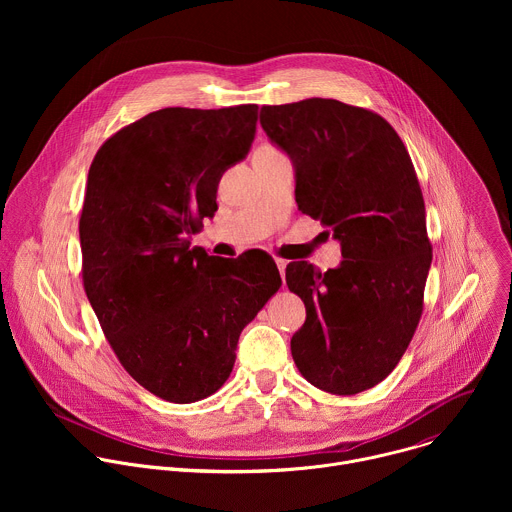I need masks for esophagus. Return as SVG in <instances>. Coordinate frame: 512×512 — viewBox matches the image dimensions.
Wrapping results in <instances>:
<instances>
[{"mask_svg":"<svg viewBox=\"0 0 512 512\" xmlns=\"http://www.w3.org/2000/svg\"><path fill=\"white\" fill-rule=\"evenodd\" d=\"M275 265H277V269H279V273H281V279H283V275H285V267H287V261H285V259H281V257H275Z\"/></svg>","mask_w":512,"mask_h":512,"instance_id":"34e87169","label":"esophagus"}]
</instances>
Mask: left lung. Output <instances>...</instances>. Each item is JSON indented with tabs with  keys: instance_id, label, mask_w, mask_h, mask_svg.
Instances as JSON below:
<instances>
[{
	"instance_id": "1",
	"label": "left lung",
	"mask_w": 512,
	"mask_h": 512,
	"mask_svg": "<svg viewBox=\"0 0 512 512\" xmlns=\"http://www.w3.org/2000/svg\"><path fill=\"white\" fill-rule=\"evenodd\" d=\"M261 127L291 160L296 202L340 243L338 267L285 269L306 304L291 356L314 387L356 395L379 385L407 350L431 267L425 204L397 131L336 99L261 107Z\"/></svg>"
}]
</instances>
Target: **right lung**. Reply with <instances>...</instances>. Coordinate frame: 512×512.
Here are the masks:
<instances>
[{
	"label": "right lung",
	"mask_w": 512,
	"mask_h": 512,
	"mask_svg": "<svg viewBox=\"0 0 512 512\" xmlns=\"http://www.w3.org/2000/svg\"><path fill=\"white\" fill-rule=\"evenodd\" d=\"M257 105L166 107L109 137L81 212L87 298L123 369L170 403L229 379L243 328L281 285L269 255L190 247L223 174L247 158Z\"/></svg>",
	"instance_id": "right-lung-1"
}]
</instances>
